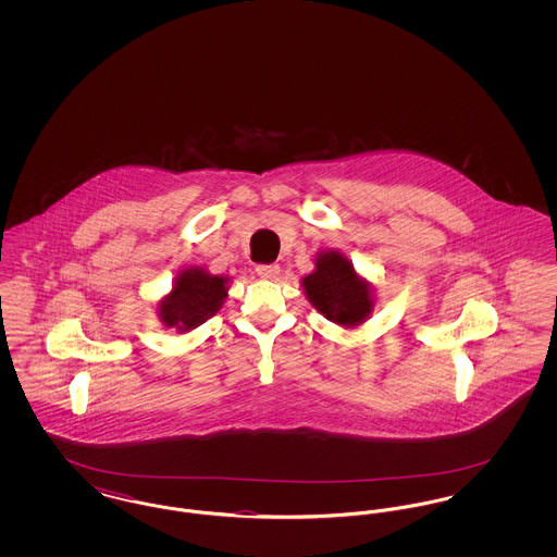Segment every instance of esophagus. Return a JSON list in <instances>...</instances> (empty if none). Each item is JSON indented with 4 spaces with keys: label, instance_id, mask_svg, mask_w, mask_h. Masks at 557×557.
<instances>
[{
    "label": "esophagus",
    "instance_id": "34e87169",
    "mask_svg": "<svg viewBox=\"0 0 557 557\" xmlns=\"http://www.w3.org/2000/svg\"><path fill=\"white\" fill-rule=\"evenodd\" d=\"M257 275L263 280H275L280 275V265H257Z\"/></svg>",
    "mask_w": 557,
    "mask_h": 557
}]
</instances>
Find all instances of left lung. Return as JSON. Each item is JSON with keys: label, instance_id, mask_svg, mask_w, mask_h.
Segmentation results:
<instances>
[{"label": "left lung", "instance_id": "left-lung-1", "mask_svg": "<svg viewBox=\"0 0 557 557\" xmlns=\"http://www.w3.org/2000/svg\"><path fill=\"white\" fill-rule=\"evenodd\" d=\"M302 290L319 313L343 327H357L373 311V290L338 250H321L315 269L302 277Z\"/></svg>", "mask_w": 557, "mask_h": 557}]
</instances>
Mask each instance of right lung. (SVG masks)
I'll use <instances>...</instances> for the list:
<instances>
[{
  "label": "right lung",
  "instance_id": "right-lung-1",
  "mask_svg": "<svg viewBox=\"0 0 557 557\" xmlns=\"http://www.w3.org/2000/svg\"><path fill=\"white\" fill-rule=\"evenodd\" d=\"M230 277L212 275L202 267L182 269L171 292L159 302V318L180 334L189 332L211 319L227 298Z\"/></svg>",
  "mask_w": 557,
  "mask_h": 557
}]
</instances>
